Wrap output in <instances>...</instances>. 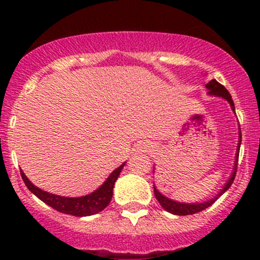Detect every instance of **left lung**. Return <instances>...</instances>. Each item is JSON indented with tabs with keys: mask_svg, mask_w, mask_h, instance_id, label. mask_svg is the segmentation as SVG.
<instances>
[{
	"mask_svg": "<svg viewBox=\"0 0 260 260\" xmlns=\"http://www.w3.org/2000/svg\"><path fill=\"white\" fill-rule=\"evenodd\" d=\"M206 88L209 89V93H210V94L222 96V98L226 99V101L230 103V106H232L233 111L235 112L234 102H233L232 95H230V93L226 90V88H225L222 84H220L219 81L212 79V80L209 81L208 84H206ZM239 137H240L239 138V143H238L239 146H238L237 161H235L234 172H233L232 177H230L229 181H228L226 185L224 186V188H222V190L220 191V192L217 193V195L215 196L214 199H211V200H209V201H205V203H203V204H198V203H196V204H181V203H176V201H172V200H170V199L165 198V196L161 195V193L158 192V190H157V188L153 186L154 196H156L157 201L161 204L162 208H164L165 210H167L169 212H171V214H175V215H192V214H196V212H200V211L205 210V209H208L209 206L212 205V204H214L215 201H216L217 199H219L220 196H221L222 193H224L225 191H226L228 188H229L230 186L233 185V182H234L235 175H237V170H238V158H239L240 143H242V131H239Z\"/></svg>",
	"mask_w": 260,
	"mask_h": 260,
	"instance_id": "left-lung-1",
	"label": "left lung"
}]
</instances>
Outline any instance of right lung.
<instances>
[{
    "label": "right lung",
    "instance_id": "add662e5",
    "mask_svg": "<svg viewBox=\"0 0 260 260\" xmlns=\"http://www.w3.org/2000/svg\"><path fill=\"white\" fill-rule=\"evenodd\" d=\"M123 166H124V164L118 167L117 170H114L111 174V176L107 179L106 182L98 190H95L94 192L89 193L86 196H81V198H62V196L52 195V193H49L46 191H43L39 187H36L35 185L31 183V181H28L22 171L20 172L21 177H22L23 182L27 186L28 190L34 195L38 196L41 201L51 206L52 209L62 212V214L73 215V216H89V215H94L96 212L104 210L109 205L112 196H113L114 183L118 176H119Z\"/></svg>",
    "mask_w": 260,
    "mask_h": 260
}]
</instances>
